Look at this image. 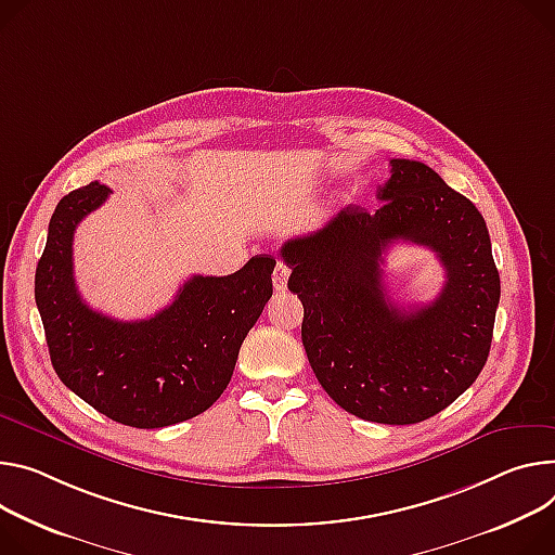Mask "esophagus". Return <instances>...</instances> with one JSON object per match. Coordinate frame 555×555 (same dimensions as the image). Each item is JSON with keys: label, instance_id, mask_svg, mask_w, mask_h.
Masks as SVG:
<instances>
[{"label": "esophagus", "instance_id": "1", "mask_svg": "<svg viewBox=\"0 0 555 555\" xmlns=\"http://www.w3.org/2000/svg\"><path fill=\"white\" fill-rule=\"evenodd\" d=\"M287 279H289V268L283 263H276L274 274H272V285L276 292H283L287 287Z\"/></svg>", "mask_w": 555, "mask_h": 555}]
</instances>
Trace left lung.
I'll return each mask as SVG.
<instances>
[{
    "label": "left lung",
    "instance_id": "8db88e82",
    "mask_svg": "<svg viewBox=\"0 0 555 555\" xmlns=\"http://www.w3.org/2000/svg\"><path fill=\"white\" fill-rule=\"evenodd\" d=\"M389 166L376 210L343 208L314 234L285 241L281 259L304 304L308 361L330 398L363 421L414 425L482 372L500 276L472 201L421 162ZM398 240L429 246L446 268V287L429 307L405 311L386 298L382 255Z\"/></svg>",
    "mask_w": 555,
    "mask_h": 555
}]
</instances>
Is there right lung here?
<instances>
[{
    "mask_svg": "<svg viewBox=\"0 0 555 555\" xmlns=\"http://www.w3.org/2000/svg\"><path fill=\"white\" fill-rule=\"evenodd\" d=\"M108 194L92 181L60 201L35 304L50 361L70 391L121 425L168 427L206 412L228 387L241 343L272 296L276 261L257 255L228 276L196 274L153 319H111L83 304L73 276L75 228Z\"/></svg>",
    "mask_w": 555,
    "mask_h": 555,
    "instance_id": "1",
    "label": "right lung"
}]
</instances>
